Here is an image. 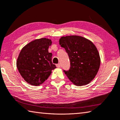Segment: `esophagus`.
<instances>
[{
    "label": "esophagus",
    "mask_w": 120,
    "mask_h": 120,
    "mask_svg": "<svg viewBox=\"0 0 120 120\" xmlns=\"http://www.w3.org/2000/svg\"><path fill=\"white\" fill-rule=\"evenodd\" d=\"M56 66H57V68H60L61 67V64L60 63H58V64H56Z\"/></svg>",
    "instance_id": "obj_1"
}]
</instances>
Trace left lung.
I'll return each instance as SVG.
<instances>
[{
  "mask_svg": "<svg viewBox=\"0 0 120 120\" xmlns=\"http://www.w3.org/2000/svg\"><path fill=\"white\" fill-rule=\"evenodd\" d=\"M59 44L70 59V69L63 71L70 81L78 86L90 83L97 75L100 65L99 53L95 45L77 35L61 37Z\"/></svg>",
  "mask_w": 120,
  "mask_h": 120,
  "instance_id": "1",
  "label": "left lung"
}]
</instances>
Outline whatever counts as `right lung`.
<instances>
[{"mask_svg": "<svg viewBox=\"0 0 120 120\" xmlns=\"http://www.w3.org/2000/svg\"><path fill=\"white\" fill-rule=\"evenodd\" d=\"M51 39L42 38L35 39L25 45L20 51L16 61V67L21 75L30 85L43 84L56 68L48 52Z\"/></svg>", "mask_w": 120, "mask_h": 120, "instance_id": "1", "label": "right lung"}]
</instances>
